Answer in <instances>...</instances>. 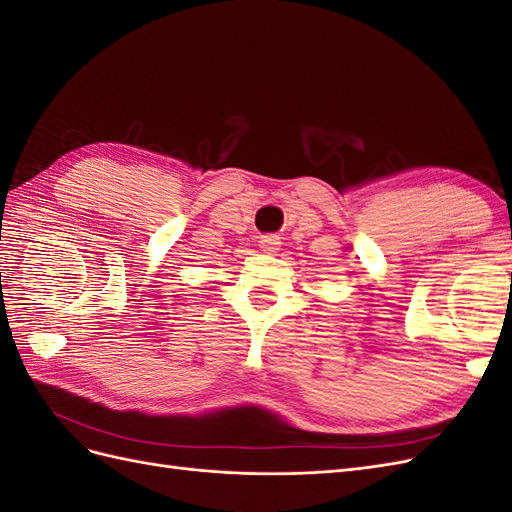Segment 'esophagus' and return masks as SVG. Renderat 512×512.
<instances>
[{
  "instance_id": "1",
  "label": "esophagus",
  "mask_w": 512,
  "mask_h": 512,
  "mask_svg": "<svg viewBox=\"0 0 512 512\" xmlns=\"http://www.w3.org/2000/svg\"><path fill=\"white\" fill-rule=\"evenodd\" d=\"M260 250L265 252V254H275L277 250H280V245H282V241H280V237L277 235H265V237H260Z\"/></svg>"
}]
</instances>
